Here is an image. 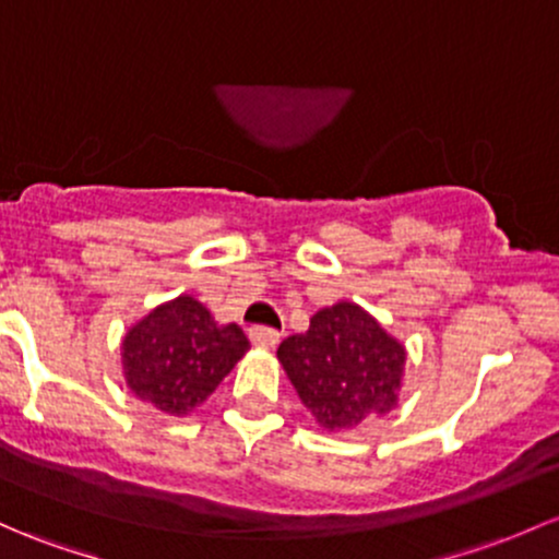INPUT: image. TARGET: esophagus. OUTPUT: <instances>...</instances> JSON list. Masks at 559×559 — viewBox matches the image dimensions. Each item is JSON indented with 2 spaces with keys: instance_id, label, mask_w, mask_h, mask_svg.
<instances>
[{
  "instance_id": "34e87169",
  "label": "esophagus",
  "mask_w": 559,
  "mask_h": 559,
  "mask_svg": "<svg viewBox=\"0 0 559 559\" xmlns=\"http://www.w3.org/2000/svg\"><path fill=\"white\" fill-rule=\"evenodd\" d=\"M249 337L251 343L260 345V348H275V345L281 343V332H275V329L270 326H251Z\"/></svg>"
}]
</instances>
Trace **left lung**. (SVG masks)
Returning <instances> with one entry per match:
<instances>
[{
  "label": "left lung",
  "mask_w": 559,
  "mask_h": 559,
  "mask_svg": "<svg viewBox=\"0 0 559 559\" xmlns=\"http://www.w3.org/2000/svg\"><path fill=\"white\" fill-rule=\"evenodd\" d=\"M278 361L321 428L350 431L396 407L407 350L356 302H337L286 337Z\"/></svg>",
  "instance_id": "left-lung-1"
}]
</instances>
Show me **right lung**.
<instances>
[{
    "instance_id": "right-lung-1",
    "label": "right lung",
    "mask_w": 559,
    "mask_h": 559,
    "mask_svg": "<svg viewBox=\"0 0 559 559\" xmlns=\"http://www.w3.org/2000/svg\"><path fill=\"white\" fill-rule=\"evenodd\" d=\"M249 350L238 324H216L195 297L157 305L122 340V372L141 402L166 415L192 413Z\"/></svg>"
}]
</instances>
